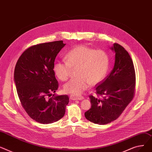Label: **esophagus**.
<instances>
[{"label":"esophagus","instance_id":"34e87169","mask_svg":"<svg viewBox=\"0 0 152 152\" xmlns=\"http://www.w3.org/2000/svg\"><path fill=\"white\" fill-rule=\"evenodd\" d=\"M70 99L71 100H82L83 99V96H70Z\"/></svg>","mask_w":152,"mask_h":152}]
</instances>
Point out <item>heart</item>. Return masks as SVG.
<instances>
[{"instance_id":"obj_1","label":"heart","mask_w":152,"mask_h":152,"mask_svg":"<svg viewBox=\"0 0 152 152\" xmlns=\"http://www.w3.org/2000/svg\"><path fill=\"white\" fill-rule=\"evenodd\" d=\"M64 62H57L54 71L57 77L66 81L70 77L71 69H78L77 78L65 84L66 93L78 96L90 86L100 82L109 70L110 59L103 50H94L84 45L71 49L64 57Z\"/></svg>"}]
</instances>
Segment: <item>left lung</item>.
<instances>
[{
	"mask_svg": "<svg viewBox=\"0 0 152 152\" xmlns=\"http://www.w3.org/2000/svg\"><path fill=\"white\" fill-rule=\"evenodd\" d=\"M111 49L115 53L113 69L96 85L98 97L90 95L91 107L85 113L88 120L98 124H106L117 120L135 94L136 73L129 54L117 43Z\"/></svg>",
	"mask_w": 152,
	"mask_h": 152,
	"instance_id": "8db88e82",
	"label": "left lung"
}]
</instances>
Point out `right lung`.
<instances>
[{
  "mask_svg": "<svg viewBox=\"0 0 152 152\" xmlns=\"http://www.w3.org/2000/svg\"><path fill=\"white\" fill-rule=\"evenodd\" d=\"M63 41L35 45L18 60L14 72L21 104L29 117L42 124L55 122L64 117L69 102L67 95L52 96L58 88L54 62Z\"/></svg>",
  "mask_w": 152,
  "mask_h": 152,
  "instance_id": "obj_1",
  "label": "right lung"
}]
</instances>
